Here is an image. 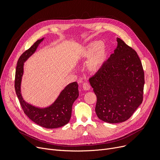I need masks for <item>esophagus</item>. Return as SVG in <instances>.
<instances>
[{
  "label": "esophagus",
  "instance_id": "34e87169",
  "mask_svg": "<svg viewBox=\"0 0 160 160\" xmlns=\"http://www.w3.org/2000/svg\"><path fill=\"white\" fill-rule=\"evenodd\" d=\"M83 89L85 91H88L90 89V85L88 82H84L83 84Z\"/></svg>",
  "mask_w": 160,
  "mask_h": 160
}]
</instances>
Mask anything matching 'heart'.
<instances>
[{
  "instance_id": "1",
  "label": "heart",
  "mask_w": 160,
  "mask_h": 160,
  "mask_svg": "<svg viewBox=\"0 0 160 160\" xmlns=\"http://www.w3.org/2000/svg\"><path fill=\"white\" fill-rule=\"evenodd\" d=\"M80 57L82 59L90 57L88 62V68L91 72H96L101 68L107 59V48L101 41L91 42L84 47Z\"/></svg>"
}]
</instances>
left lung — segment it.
Masks as SVG:
<instances>
[{
	"mask_svg": "<svg viewBox=\"0 0 160 160\" xmlns=\"http://www.w3.org/2000/svg\"><path fill=\"white\" fill-rule=\"evenodd\" d=\"M89 82L97 96L95 113L105 122H125L143 101L145 79L141 60L120 38L114 53Z\"/></svg>",
	"mask_w": 160,
	"mask_h": 160,
	"instance_id": "left-lung-1",
	"label": "left lung"
}]
</instances>
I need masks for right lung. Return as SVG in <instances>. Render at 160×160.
Segmentation results:
<instances>
[{"label":"right lung","mask_w":160,"mask_h":160,"mask_svg":"<svg viewBox=\"0 0 160 160\" xmlns=\"http://www.w3.org/2000/svg\"><path fill=\"white\" fill-rule=\"evenodd\" d=\"M43 38L37 40L24 52L17 62L14 79V89L21 108L27 117L33 122L47 129H54L64 126L68 123L71 117L72 106L79 96L78 84L72 82L62 91L59 96L50 107L39 109L27 103L21 94V82L23 73V65L28 57L35 52L38 44Z\"/></svg>","instance_id":"right-lung-1"}]
</instances>
